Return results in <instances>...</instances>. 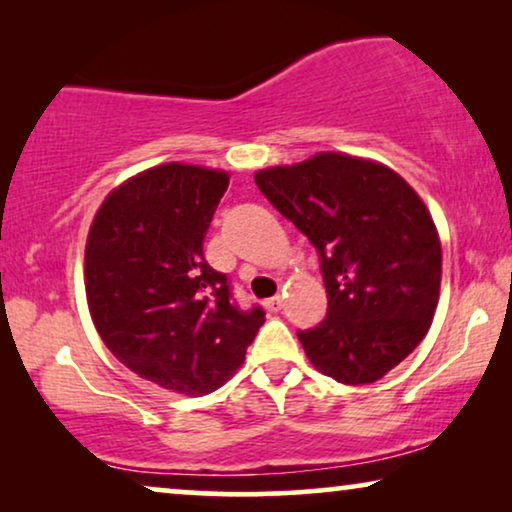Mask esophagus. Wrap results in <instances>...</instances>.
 <instances>
[{"label":"esophagus","mask_w":512,"mask_h":512,"mask_svg":"<svg viewBox=\"0 0 512 512\" xmlns=\"http://www.w3.org/2000/svg\"><path fill=\"white\" fill-rule=\"evenodd\" d=\"M263 305H265V310H268V312H279V310H282V307H284V298H282V296L268 298Z\"/></svg>","instance_id":"34e87169"}]
</instances>
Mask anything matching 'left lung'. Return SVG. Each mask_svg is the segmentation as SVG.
I'll list each match as a JSON object with an SVG mask.
<instances>
[{"label":"left lung","instance_id":"left-lung-1","mask_svg":"<svg viewBox=\"0 0 512 512\" xmlns=\"http://www.w3.org/2000/svg\"><path fill=\"white\" fill-rule=\"evenodd\" d=\"M254 179L319 254L328 312L298 331L307 359L342 384L380 380L436 314L443 251L429 209L401 174L347 153H317Z\"/></svg>","mask_w":512,"mask_h":512}]
</instances>
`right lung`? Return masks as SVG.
Wrapping results in <instances>:
<instances>
[{"instance_id":"1","label":"right lung","mask_w":512,"mask_h":512,"mask_svg":"<svg viewBox=\"0 0 512 512\" xmlns=\"http://www.w3.org/2000/svg\"><path fill=\"white\" fill-rule=\"evenodd\" d=\"M230 177L167 163L114 188L86 242L93 324L123 366L158 387L200 396L242 366L263 307L240 310L202 242Z\"/></svg>"}]
</instances>
